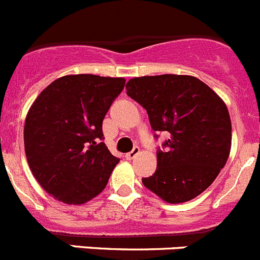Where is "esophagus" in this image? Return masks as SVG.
I'll return each mask as SVG.
<instances>
[{
    "instance_id": "34e87169",
    "label": "esophagus",
    "mask_w": 260,
    "mask_h": 260,
    "mask_svg": "<svg viewBox=\"0 0 260 260\" xmlns=\"http://www.w3.org/2000/svg\"><path fill=\"white\" fill-rule=\"evenodd\" d=\"M139 153H140L139 147H134V149H133V151H130L128 153L125 154V157H126V159H133L134 157H137Z\"/></svg>"
}]
</instances>
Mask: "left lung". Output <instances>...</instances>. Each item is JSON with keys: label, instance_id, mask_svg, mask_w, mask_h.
<instances>
[{"label": "left lung", "instance_id": "obj_1", "mask_svg": "<svg viewBox=\"0 0 260 260\" xmlns=\"http://www.w3.org/2000/svg\"><path fill=\"white\" fill-rule=\"evenodd\" d=\"M126 94L148 113L154 132H168L165 151L144 187L169 204L201 194L227 162L232 125L227 106L193 76H143L128 80Z\"/></svg>", "mask_w": 260, "mask_h": 260}]
</instances>
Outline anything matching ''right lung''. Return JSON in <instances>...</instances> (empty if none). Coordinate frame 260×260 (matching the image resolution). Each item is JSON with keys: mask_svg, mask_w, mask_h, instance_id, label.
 Here are the masks:
<instances>
[{"mask_svg": "<svg viewBox=\"0 0 260 260\" xmlns=\"http://www.w3.org/2000/svg\"><path fill=\"white\" fill-rule=\"evenodd\" d=\"M125 86L122 77L63 76L36 98L25 117L24 149L47 193L82 205L101 193L120 159L103 142V120Z\"/></svg>", "mask_w": 260, "mask_h": 260, "instance_id": "add662e5", "label": "right lung"}]
</instances>
